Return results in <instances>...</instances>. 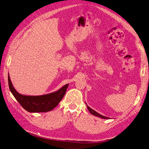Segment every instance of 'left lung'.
Returning a JSON list of instances; mask_svg holds the SVG:
<instances>
[{
    "mask_svg": "<svg viewBox=\"0 0 149 149\" xmlns=\"http://www.w3.org/2000/svg\"><path fill=\"white\" fill-rule=\"evenodd\" d=\"M86 107H87V108L88 109V110H89V111H90V113H91L92 115H95V116H98V117H99V118H103V119H110V118L107 117V116H103V115H102L101 114H100V113H97V112H96V111H95L94 110L92 109V108H91L90 107H88V106L87 105L86 103Z\"/></svg>",
    "mask_w": 149,
    "mask_h": 149,
    "instance_id": "obj_1",
    "label": "left lung"
}]
</instances>
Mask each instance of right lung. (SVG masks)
Returning <instances> with one entry per match:
<instances>
[{"instance_id":"add662e5","label":"right lung","mask_w":149,"mask_h":149,"mask_svg":"<svg viewBox=\"0 0 149 149\" xmlns=\"http://www.w3.org/2000/svg\"><path fill=\"white\" fill-rule=\"evenodd\" d=\"M8 82L10 91L24 109L31 113H42L52 110L61 102L69 84H66L58 91L39 96L21 95L15 90L8 74Z\"/></svg>"}]
</instances>
